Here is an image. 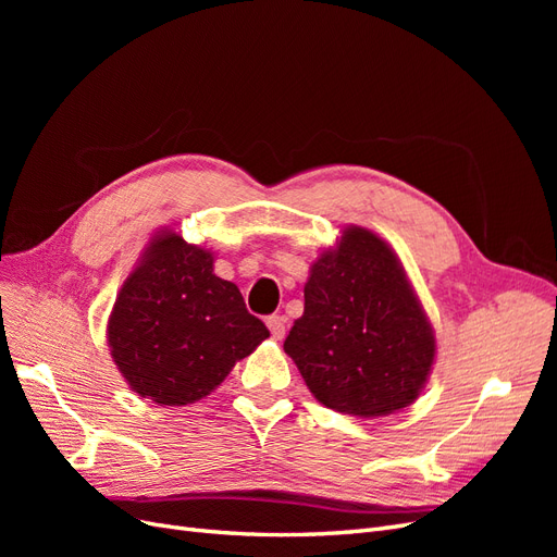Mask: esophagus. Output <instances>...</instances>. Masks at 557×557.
<instances>
[{
	"label": "esophagus",
	"instance_id": "34e87169",
	"mask_svg": "<svg viewBox=\"0 0 557 557\" xmlns=\"http://www.w3.org/2000/svg\"><path fill=\"white\" fill-rule=\"evenodd\" d=\"M267 327H269V332H272L274 339H283V336H285V318L283 315H269Z\"/></svg>",
	"mask_w": 557,
	"mask_h": 557
}]
</instances>
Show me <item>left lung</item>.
Listing matches in <instances>:
<instances>
[{"label": "left lung", "instance_id": "1", "mask_svg": "<svg viewBox=\"0 0 557 557\" xmlns=\"http://www.w3.org/2000/svg\"><path fill=\"white\" fill-rule=\"evenodd\" d=\"M283 348L320 404L376 418L420 395L436 344L393 248L350 225L311 267L305 313Z\"/></svg>", "mask_w": 557, "mask_h": 557}]
</instances>
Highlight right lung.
<instances>
[{
	"label": "right lung",
	"mask_w": 557,
	"mask_h": 557,
	"mask_svg": "<svg viewBox=\"0 0 557 557\" xmlns=\"http://www.w3.org/2000/svg\"><path fill=\"white\" fill-rule=\"evenodd\" d=\"M269 336L209 250L160 232L115 297L107 339L137 395L183 407L211 395Z\"/></svg>",
	"instance_id": "add662e5"
}]
</instances>
